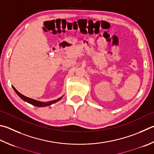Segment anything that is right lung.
<instances>
[{
  "instance_id": "add662e5",
  "label": "right lung",
  "mask_w": 154,
  "mask_h": 154,
  "mask_svg": "<svg viewBox=\"0 0 154 154\" xmlns=\"http://www.w3.org/2000/svg\"><path fill=\"white\" fill-rule=\"evenodd\" d=\"M13 88L14 90H15V91L17 93V94L18 96L20 97L22 100H23L24 101L28 102V103H29V104H32L33 106H37V107H44V106H47L51 105L52 104H53V103H55V102H57L58 101H59V100L61 99V97H60V98H58L57 100H54V101H51V102H39V101H37V100H33V99H31V98H29V97H27L26 96H23V95H22L21 94L19 93V92H18V91L17 90V89L15 88H14L13 86Z\"/></svg>"
}]
</instances>
